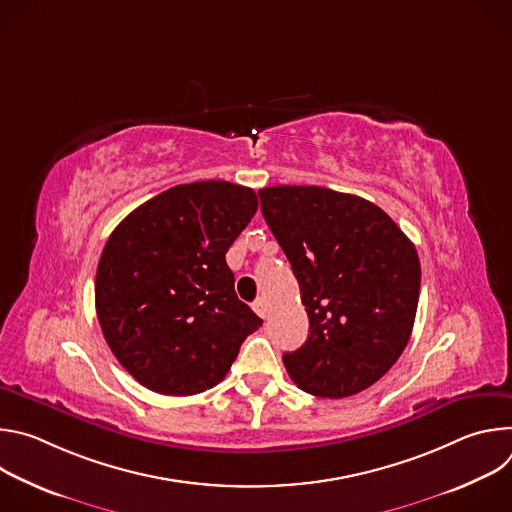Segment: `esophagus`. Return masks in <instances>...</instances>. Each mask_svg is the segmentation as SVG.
I'll return each instance as SVG.
<instances>
[{
    "label": "esophagus",
    "mask_w": 512,
    "mask_h": 512,
    "mask_svg": "<svg viewBox=\"0 0 512 512\" xmlns=\"http://www.w3.org/2000/svg\"><path fill=\"white\" fill-rule=\"evenodd\" d=\"M253 310L257 312V316L267 318V316H269V302H267L265 298H257L255 304H253Z\"/></svg>",
    "instance_id": "34e87169"
}]
</instances>
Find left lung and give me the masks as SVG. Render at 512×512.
I'll use <instances>...</instances> for the list:
<instances>
[{
    "label": "left lung",
    "mask_w": 512,
    "mask_h": 512,
    "mask_svg": "<svg viewBox=\"0 0 512 512\" xmlns=\"http://www.w3.org/2000/svg\"><path fill=\"white\" fill-rule=\"evenodd\" d=\"M300 283L308 340L283 354L302 391L342 399L375 385L405 350L419 302L415 245L377 204L320 186L259 190Z\"/></svg>",
    "instance_id": "obj_1"
}]
</instances>
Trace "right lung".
<instances>
[{"label":"right lung","mask_w":512,"mask_h":512,"mask_svg":"<svg viewBox=\"0 0 512 512\" xmlns=\"http://www.w3.org/2000/svg\"><path fill=\"white\" fill-rule=\"evenodd\" d=\"M257 196L225 180L174 186L129 212L99 259L95 308L121 367L162 395L221 383L263 320L235 294L227 251Z\"/></svg>","instance_id":"1"}]
</instances>
